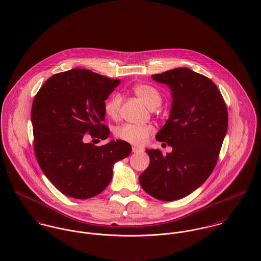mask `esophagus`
I'll list each match as a JSON object with an SVG mask.
<instances>
[{
	"instance_id": "1",
	"label": "esophagus",
	"mask_w": 261,
	"mask_h": 261,
	"mask_svg": "<svg viewBox=\"0 0 261 261\" xmlns=\"http://www.w3.org/2000/svg\"><path fill=\"white\" fill-rule=\"evenodd\" d=\"M142 149L141 148H138V147H136V146H132V151L134 152V153H137V152H140Z\"/></svg>"
}]
</instances>
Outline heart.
<instances>
[{"instance_id":"heart-1","label":"heart","mask_w":261,"mask_h":261,"mask_svg":"<svg viewBox=\"0 0 261 261\" xmlns=\"http://www.w3.org/2000/svg\"><path fill=\"white\" fill-rule=\"evenodd\" d=\"M133 91L135 95L142 100V102L150 110H153L160 107L162 102V95L160 91L154 87L146 84H139L134 86ZM122 102V97L119 93L112 94L109 99L106 101L105 111L106 114L112 118L116 119L119 115L120 107ZM154 132V128L147 125H133V124H124L119 126L115 134L116 136L125 142L136 146H142L147 141L148 137Z\"/></svg>"}]
</instances>
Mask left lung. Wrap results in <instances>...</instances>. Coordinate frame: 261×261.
<instances>
[{
  "label": "left lung",
  "instance_id": "left-lung-1",
  "mask_svg": "<svg viewBox=\"0 0 261 261\" xmlns=\"http://www.w3.org/2000/svg\"><path fill=\"white\" fill-rule=\"evenodd\" d=\"M151 77L171 90L170 115L155 139L172 151L163 155L158 148L145 149L150 163L139 184L151 197L171 202L192 194L210 176L226 135L227 110L216 85L188 67Z\"/></svg>",
  "mask_w": 261,
  "mask_h": 261
}]
</instances>
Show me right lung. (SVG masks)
<instances>
[{
  "label": "right lung",
  "instance_id": "add662e5",
  "mask_svg": "<svg viewBox=\"0 0 261 261\" xmlns=\"http://www.w3.org/2000/svg\"><path fill=\"white\" fill-rule=\"evenodd\" d=\"M121 83L89 69L73 68L49 77L36 95L32 108L35 151L50 182L63 195L90 199L110 185L114 165L131 153V145L111 140L102 146L85 143L107 139L102 124L109 95Z\"/></svg>",
  "mask_w": 261,
  "mask_h": 261
}]
</instances>
